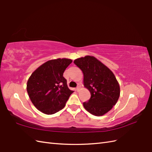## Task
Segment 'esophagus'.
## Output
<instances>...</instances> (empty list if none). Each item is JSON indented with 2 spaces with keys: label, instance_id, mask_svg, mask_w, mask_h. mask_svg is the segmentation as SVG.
Here are the masks:
<instances>
[{
  "label": "esophagus",
  "instance_id": "1",
  "mask_svg": "<svg viewBox=\"0 0 152 152\" xmlns=\"http://www.w3.org/2000/svg\"><path fill=\"white\" fill-rule=\"evenodd\" d=\"M80 88H81V86H80V85H78V86H77V88H76V91H78L79 90H80Z\"/></svg>",
  "mask_w": 152,
  "mask_h": 152
}]
</instances>
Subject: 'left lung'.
<instances>
[{
    "instance_id": "obj_1",
    "label": "left lung",
    "mask_w": 152,
    "mask_h": 152,
    "mask_svg": "<svg viewBox=\"0 0 152 152\" xmlns=\"http://www.w3.org/2000/svg\"><path fill=\"white\" fill-rule=\"evenodd\" d=\"M83 74V86L91 93L88 102L83 103L87 111L101 116L110 110L119 97L120 88L111 70L93 56L74 61Z\"/></svg>"
}]
</instances>
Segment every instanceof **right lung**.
<instances>
[{
	"instance_id": "1",
	"label": "right lung",
	"mask_w": 152,
	"mask_h": 152,
	"mask_svg": "<svg viewBox=\"0 0 152 152\" xmlns=\"http://www.w3.org/2000/svg\"><path fill=\"white\" fill-rule=\"evenodd\" d=\"M72 62L66 58L50 60L32 73L27 81V91L38 110L51 115L65 106L74 91L68 88L63 73Z\"/></svg>"
}]
</instances>
